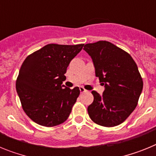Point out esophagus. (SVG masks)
<instances>
[{
    "label": "esophagus",
    "instance_id": "1",
    "mask_svg": "<svg viewBox=\"0 0 156 156\" xmlns=\"http://www.w3.org/2000/svg\"><path fill=\"white\" fill-rule=\"evenodd\" d=\"M80 93H84V92L87 91V90L84 87H80Z\"/></svg>",
    "mask_w": 156,
    "mask_h": 156
}]
</instances>
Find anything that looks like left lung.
I'll use <instances>...</instances> for the list:
<instances>
[{"label":"left lung","mask_w":156,"mask_h":156,"mask_svg":"<svg viewBox=\"0 0 156 156\" xmlns=\"http://www.w3.org/2000/svg\"><path fill=\"white\" fill-rule=\"evenodd\" d=\"M83 49L91 57L95 75L105 85L102 95L91 91L94 101L87 108L89 116L100 126L119 125L135 109L142 91L137 64L127 52L108 41L87 44Z\"/></svg>","instance_id":"8db88e82"}]
</instances>
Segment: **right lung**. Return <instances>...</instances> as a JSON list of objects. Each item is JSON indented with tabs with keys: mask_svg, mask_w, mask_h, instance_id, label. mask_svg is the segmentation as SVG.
<instances>
[{
	"mask_svg": "<svg viewBox=\"0 0 156 156\" xmlns=\"http://www.w3.org/2000/svg\"><path fill=\"white\" fill-rule=\"evenodd\" d=\"M83 44H50L25 59L16 80L22 107L32 120L51 127L68 119L79 97L80 88L65 87L67 67L82 50Z\"/></svg>",
	"mask_w": 156,
	"mask_h": 156,
	"instance_id": "1",
	"label": "right lung"
}]
</instances>
